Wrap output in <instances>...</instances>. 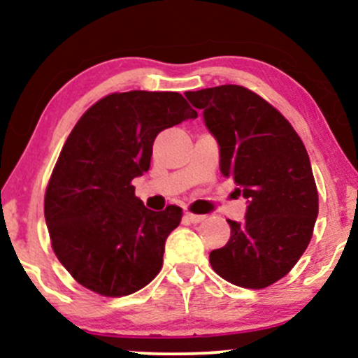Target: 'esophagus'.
I'll return each mask as SVG.
<instances>
[{"label": "esophagus", "instance_id": "obj_1", "mask_svg": "<svg viewBox=\"0 0 358 358\" xmlns=\"http://www.w3.org/2000/svg\"><path fill=\"white\" fill-rule=\"evenodd\" d=\"M185 218L189 220L190 223H201L202 220L206 218V216H202V215H194V213H189V211H187V213H185Z\"/></svg>", "mask_w": 358, "mask_h": 358}]
</instances>
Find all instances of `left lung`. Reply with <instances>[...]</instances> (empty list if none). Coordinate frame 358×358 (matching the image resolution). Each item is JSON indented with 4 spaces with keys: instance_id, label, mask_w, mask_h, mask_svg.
Segmentation results:
<instances>
[{
    "instance_id": "obj_1",
    "label": "left lung",
    "mask_w": 358,
    "mask_h": 358,
    "mask_svg": "<svg viewBox=\"0 0 358 358\" xmlns=\"http://www.w3.org/2000/svg\"><path fill=\"white\" fill-rule=\"evenodd\" d=\"M202 109L220 145V171L248 199L244 222H232L230 239L209 252L222 279L248 287L272 286L308 246L319 215V194L305 145L275 107L237 85L187 92Z\"/></svg>"
}]
</instances>
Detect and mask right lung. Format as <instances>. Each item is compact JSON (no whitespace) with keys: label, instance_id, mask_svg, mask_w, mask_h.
I'll list each match as a JSON object with an SVG mask.
<instances>
[{"label":"right lung","instance_id":"add662e5","mask_svg":"<svg viewBox=\"0 0 358 358\" xmlns=\"http://www.w3.org/2000/svg\"><path fill=\"white\" fill-rule=\"evenodd\" d=\"M176 92L110 93L81 115L45 194V220L59 262L86 289L110 298L145 287L162 266L182 208L150 211L131 180L149 171L162 129L196 119Z\"/></svg>","mask_w":358,"mask_h":358}]
</instances>
